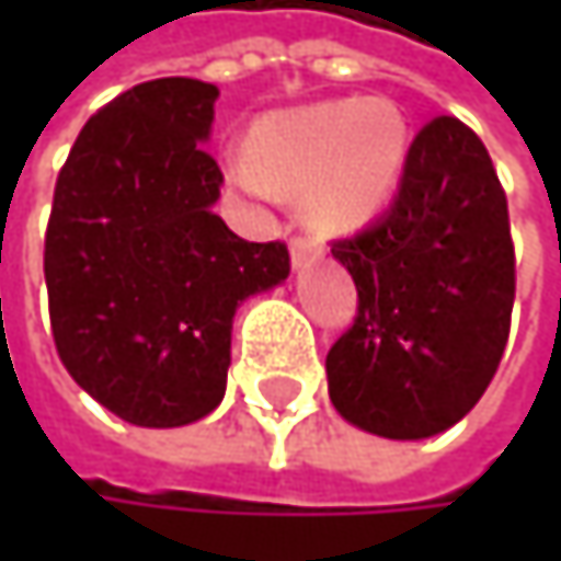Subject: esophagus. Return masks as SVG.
I'll return each mask as SVG.
<instances>
[{
  "label": "esophagus",
  "mask_w": 561,
  "mask_h": 561,
  "mask_svg": "<svg viewBox=\"0 0 561 561\" xmlns=\"http://www.w3.org/2000/svg\"><path fill=\"white\" fill-rule=\"evenodd\" d=\"M288 250H291V266L295 270H301L308 260H314L318 253H321V243L318 240H305V237H295L291 243H288Z\"/></svg>",
  "instance_id": "esophagus-1"
}]
</instances>
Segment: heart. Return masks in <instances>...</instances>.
I'll return each mask as SVG.
<instances>
[{"instance_id": "heart-1", "label": "heart", "mask_w": 561, "mask_h": 561, "mask_svg": "<svg viewBox=\"0 0 561 561\" xmlns=\"http://www.w3.org/2000/svg\"><path fill=\"white\" fill-rule=\"evenodd\" d=\"M409 133L390 100H324L256 119L230 178L256 197L301 194L314 224L351 230L399 187Z\"/></svg>"}]
</instances>
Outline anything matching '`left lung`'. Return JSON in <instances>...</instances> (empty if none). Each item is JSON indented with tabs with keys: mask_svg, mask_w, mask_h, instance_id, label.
Segmentation results:
<instances>
[{
	"mask_svg": "<svg viewBox=\"0 0 561 561\" xmlns=\"http://www.w3.org/2000/svg\"><path fill=\"white\" fill-rule=\"evenodd\" d=\"M357 318L328 351V392L357 428L412 442L461 422L497 374L516 260L484 142L435 116L405 152L390 210L334 240Z\"/></svg>",
	"mask_w": 561,
	"mask_h": 561,
	"instance_id": "1",
	"label": "left lung"
}]
</instances>
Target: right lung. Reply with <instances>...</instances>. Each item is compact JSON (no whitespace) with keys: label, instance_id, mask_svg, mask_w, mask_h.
Segmentation results:
<instances>
[{"label":"right lung","instance_id":"1","mask_svg":"<svg viewBox=\"0 0 561 561\" xmlns=\"http://www.w3.org/2000/svg\"><path fill=\"white\" fill-rule=\"evenodd\" d=\"M217 96L191 77L139 83L87 119L57 174L45 282L60 364L142 428L220 405L240 301L288 276L285 243H250L214 214Z\"/></svg>","mask_w":561,"mask_h":561}]
</instances>
